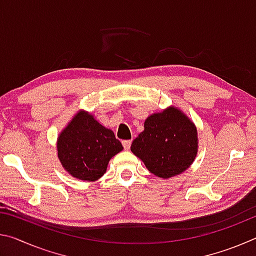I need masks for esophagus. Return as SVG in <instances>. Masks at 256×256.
Listing matches in <instances>:
<instances>
[{
	"label": "esophagus",
	"instance_id": "esophagus-1",
	"mask_svg": "<svg viewBox=\"0 0 256 256\" xmlns=\"http://www.w3.org/2000/svg\"><path fill=\"white\" fill-rule=\"evenodd\" d=\"M122 144H123L124 148L126 149V150H128L130 146H131V140H124V141L122 142Z\"/></svg>",
	"mask_w": 256,
	"mask_h": 256
}]
</instances>
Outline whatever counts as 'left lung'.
<instances>
[{
	"instance_id": "1",
	"label": "left lung",
	"mask_w": 256,
	"mask_h": 256,
	"mask_svg": "<svg viewBox=\"0 0 256 256\" xmlns=\"http://www.w3.org/2000/svg\"><path fill=\"white\" fill-rule=\"evenodd\" d=\"M198 149V130L178 107L170 106L144 120L131 151L154 175L168 180L190 167Z\"/></svg>"
}]
</instances>
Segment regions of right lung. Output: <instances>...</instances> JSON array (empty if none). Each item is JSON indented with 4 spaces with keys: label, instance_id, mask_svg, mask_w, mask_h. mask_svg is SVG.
I'll return each mask as SVG.
<instances>
[{
    "label": "right lung",
    "instance_id": "obj_1",
    "mask_svg": "<svg viewBox=\"0 0 256 256\" xmlns=\"http://www.w3.org/2000/svg\"><path fill=\"white\" fill-rule=\"evenodd\" d=\"M56 149L60 164L72 177L94 182L105 174L110 160L123 146L94 115L80 110L60 132Z\"/></svg>",
    "mask_w": 256,
    "mask_h": 256
}]
</instances>
